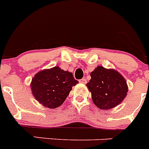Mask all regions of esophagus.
<instances>
[{
  "mask_svg": "<svg viewBox=\"0 0 149 149\" xmlns=\"http://www.w3.org/2000/svg\"><path fill=\"white\" fill-rule=\"evenodd\" d=\"M79 82L82 83V84H85V83L87 82V80H86L85 78H83V79H81L79 80Z\"/></svg>",
  "mask_w": 149,
  "mask_h": 149,
  "instance_id": "esophagus-1",
  "label": "esophagus"
}]
</instances>
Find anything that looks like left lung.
<instances>
[{
	"label": "left lung",
	"mask_w": 149,
	"mask_h": 149,
	"mask_svg": "<svg viewBox=\"0 0 149 149\" xmlns=\"http://www.w3.org/2000/svg\"><path fill=\"white\" fill-rule=\"evenodd\" d=\"M86 86L91 93L94 104L101 109H110L119 105L127 95L126 79L115 69L98 66L90 73Z\"/></svg>",
	"instance_id": "left-lung-1"
}]
</instances>
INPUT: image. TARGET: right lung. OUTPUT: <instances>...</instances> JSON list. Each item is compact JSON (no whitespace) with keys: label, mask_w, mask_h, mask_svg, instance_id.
<instances>
[{"label":"right lung","mask_w":149,"mask_h":149,"mask_svg":"<svg viewBox=\"0 0 149 149\" xmlns=\"http://www.w3.org/2000/svg\"><path fill=\"white\" fill-rule=\"evenodd\" d=\"M78 83L73 73L56 66L36 73L30 86L33 95L40 104L55 109L63 104L72 87Z\"/></svg>","instance_id":"add662e5"}]
</instances>
